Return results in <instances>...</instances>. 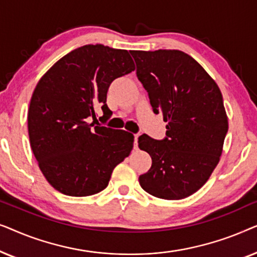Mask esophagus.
Here are the masks:
<instances>
[{
	"label": "esophagus",
	"instance_id": "34e87169",
	"mask_svg": "<svg viewBox=\"0 0 257 257\" xmlns=\"http://www.w3.org/2000/svg\"><path fill=\"white\" fill-rule=\"evenodd\" d=\"M138 138H139V135H135V149L138 147Z\"/></svg>",
	"mask_w": 257,
	"mask_h": 257
}]
</instances>
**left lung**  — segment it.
I'll return each instance as SVG.
<instances>
[{
	"label": "left lung",
	"instance_id": "8db88e82",
	"mask_svg": "<svg viewBox=\"0 0 257 257\" xmlns=\"http://www.w3.org/2000/svg\"><path fill=\"white\" fill-rule=\"evenodd\" d=\"M137 77L156 114L167 121L166 137L138 138L152 166L139 177L144 191L180 200L202 187L219 164L228 118L219 86L206 70L180 50L131 51Z\"/></svg>",
	"mask_w": 257,
	"mask_h": 257
}]
</instances>
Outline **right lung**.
<instances>
[{
  "instance_id": "1",
  "label": "right lung",
  "mask_w": 257,
  "mask_h": 257,
  "mask_svg": "<svg viewBox=\"0 0 257 257\" xmlns=\"http://www.w3.org/2000/svg\"><path fill=\"white\" fill-rule=\"evenodd\" d=\"M135 69L127 50L87 44L56 62L35 87L28 112L31 150L58 192L70 196L99 193L131 153L132 133L90 120L97 107L103 110L104 122L111 117L110 84Z\"/></svg>"
}]
</instances>
